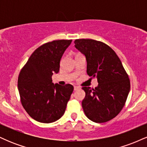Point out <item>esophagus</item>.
<instances>
[{
	"mask_svg": "<svg viewBox=\"0 0 147 147\" xmlns=\"http://www.w3.org/2000/svg\"><path fill=\"white\" fill-rule=\"evenodd\" d=\"M78 89H79V86H74V90H78Z\"/></svg>",
	"mask_w": 147,
	"mask_h": 147,
	"instance_id": "1",
	"label": "esophagus"
}]
</instances>
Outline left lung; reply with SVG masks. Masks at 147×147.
I'll list each match as a JSON object with an SVG mask.
<instances>
[{"mask_svg":"<svg viewBox=\"0 0 147 147\" xmlns=\"http://www.w3.org/2000/svg\"><path fill=\"white\" fill-rule=\"evenodd\" d=\"M75 48L86 56L87 74L97 77L95 88L84 86L82 108L92 122L110 121L125 105L131 88L127 72L115 52L106 43L93 39H76Z\"/></svg>","mask_w":147,"mask_h":147,"instance_id":"8db88e82","label":"left lung"}]
</instances>
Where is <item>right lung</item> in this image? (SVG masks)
Instances as JSON below:
<instances>
[{"instance_id":"1","label":"right lung","mask_w":147,"mask_h":147,"mask_svg":"<svg viewBox=\"0 0 147 147\" xmlns=\"http://www.w3.org/2000/svg\"><path fill=\"white\" fill-rule=\"evenodd\" d=\"M72 40H55L34 51L23 65L18 78V88L23 107L39 122L51 123L63 116L73 92L71 84L61 86L52 82L58 73L63 52Z\"/></svg>"}]
</instances>
